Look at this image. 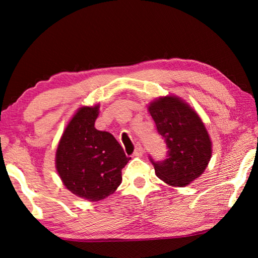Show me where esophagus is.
<instances>
[{
    "mask_svg": "<svg viewBox=\"0 0 258 258\" xmlns=\"http://www.w3.org/2000/svg\"><path fill=\"white\" fill-rule=\"evenodd\" d=\"M142 154H143V149H142V147H141V145H140V143H138V145H135V149H134V156H142Z\"/></svg>",
    "mask_w": 258,
    "mask_h": 258,
    "instance_id": "esophagus-1",
    "label": "esophagus"
}]
</instances>
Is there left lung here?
I'll use <instances>...</instances> for the list:
<instances>
[{"label":"left lung","mask_w":258,"mask_h":258,"mask_svg":"<svg viewBox=\"0 0 258 258\" xmlns=\"http://www.w3.org/2000/svg\"><path fill=\"white\" fill-rule=\"evenodd\" d=\"M157 131L168 148L167 158L154 161L155 173L172 186H185L205 172L212 158V140L197 111L176 95L148 104Z\"/></svg>","instance_id":"obj_1"}]
</instances>
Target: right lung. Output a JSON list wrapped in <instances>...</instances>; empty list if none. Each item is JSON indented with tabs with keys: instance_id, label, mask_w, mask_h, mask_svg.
<instances>
[{
	"instance_id": "obj_1",
	"label": "right lung",
	"mask_w": 258,
	"mask_h": 258,
	"mask_svg": "<svg viewBox=\"0 0 258 258\" xmlns=\"http://www.w3.org/2000/svg\"><path fill=\"white\" fill-rule=\"evenodd\" d=\"M99 108V104L78 108L55 152V168L63 185L89 202H99L117 190L121 169L131 159L112 134L94 127Z\"/></svg>"
}]
</instances>
